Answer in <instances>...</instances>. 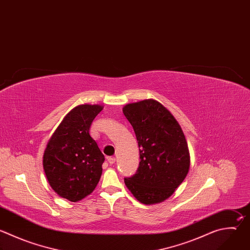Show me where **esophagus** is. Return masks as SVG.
Here are the masks:
<instances>
[{"mask_svg": "<svg viewBox=\"0 0 250 250\" xmlns=\"http://www.w3.org/2000/svg\"><path fill=\"white\" fill-rule=\"evenodd\" d=\"M115 162H116V158H115V157H109V158H108V163H109L110 165L115 164Z\"/></svg>", "mask_w": 250, "mask_h": 250, "instance_id": "obj_1", "label": "esophagus"}]
</instances>
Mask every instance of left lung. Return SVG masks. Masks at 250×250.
<instances>
[{
  "label": "left lung",
  "instance_id": "left-lung-1",
  "mask_svg": "<svg viewBox=\"0 0 250 250\" xmlns=\"http://www.w3.org/2000/svg\"><path fill=\"white\" fill-rule=\"evenodd\" d=\"M123 113L133 127L140 155L136 174L125 184L142 204L161 203L188 174L190 156L184 131L172 113L154 99L126 104Z\"/></svg>",
  "mask_w": 250,
  "mask_h": 250
}]
</instances>
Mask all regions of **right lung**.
<instances>
[{
    "instance_id": "add662e5",
    "label": "right lung",
    "mask_w": 250,
    "mask_h": 250,
    "mask_svg": "<svg viewBox=\"0 0 250 250\" xmlns=\"http://www.w3.org/2000/svg\"><path fill=\"white\" fill-rule=\"evenodd\" d=\"M102 105L82 104L62 119L49 139L43 168L50 187L62 198L77 202L97 187L105 160L89 128Z\"/></svg>"
}]
</instances>
